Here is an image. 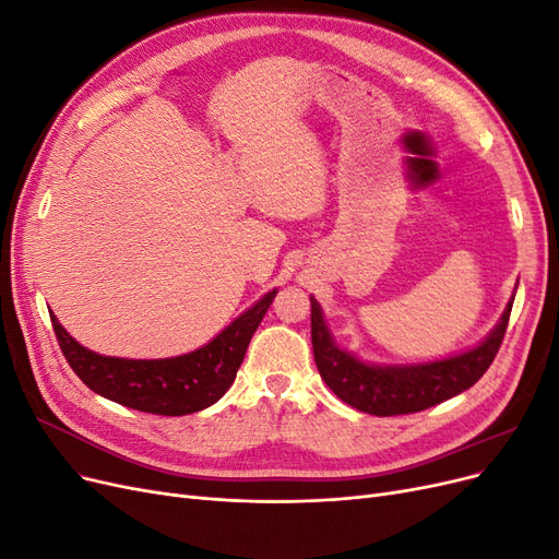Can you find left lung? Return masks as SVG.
Here are the masks:
<instances>
[{
  "instance_id": "obj_1",
  "label": "left lung",
  "mask_w": 559,
  "mask_h": 559,
  "mask_svg": "<svg viewBox=\"0 0 559 559\" xmlns=\"http://www.w3.org/2000/svg\"><path fill=\"white\" fill-rule=\"evenodd\" d=\"M511 308L513 300L506 306L497 329L460 357L419 366H368L333 345L324 314L312 298V349L319 376L337 399L368 415L392 417L427 411L462 394L485 376L501 347Z\"/></svg>"
}]
</instances>
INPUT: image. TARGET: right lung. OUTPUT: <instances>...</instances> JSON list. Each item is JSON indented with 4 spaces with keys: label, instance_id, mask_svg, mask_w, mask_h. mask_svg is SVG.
<instances>
[{
    "label": "right lung",
    "instance_id": "right-lung-1",
    "mask_svg": "<svg viewBox=\"0 0 559 559\" xmlns=\"http://www.w3.org/2000/svg\"><path fill=\"white\" fill-rule=\"evenodd\" d=\"M277 292L265 294L212 343L175 359H116L79 345L50 312L67 364L95 394L151 415H191L222 399L233 384L253 331Z\"/></svg>",
    "mask_w": 559,
    "mask_h": 559
}]
</instances>
